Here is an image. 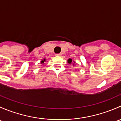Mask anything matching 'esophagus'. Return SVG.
I'll return each instance as SVG.
<instances>
[{
  "label": "esophagus",
  "mask_w": 121,
  "mask_h": 121,
  "mask_svg": "<svg viewBox=\"0 0 121 121\" xmlns=\"http://www.w3.org/2000/svg\"><path fill=\"white\" fill-rule=\"evenodd\" d=\"M61 53H58V54H56V56H61Z\"/></svg>",
  "instance_id": "esophagus-1"
}]
</instances>
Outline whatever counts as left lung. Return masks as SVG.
<instances>
[{
    "label": "left lung",
    "mask_w": 121,
    "mask_h": 121,
    "mask_svg": "<svg viewBox=\"0 0 121 121\" xmlns=\"http://www.w3.org/2000/svg\"><path fill=\"white\" fill-rule=\"evenodd\" d=\"M71 62H72V60L71 59H68V63H69V64H71Z\"/></svg>",
    "instance_id": "left-lung-1"
}]
</instances>
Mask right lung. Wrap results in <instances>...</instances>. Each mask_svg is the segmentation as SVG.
<instances>
[{
  "instance_id": "add662e5",
  "label": "right lung",
  "mask_w": 121,
  "mask_h": 121,
  "mask_svg": "<svg viewBox=\"0 0 121 121\" xmlns=\"http://www.w3.org/2000/svg\"><path fill=\"white\" fill-rule=\"evenodd\" d=\"M45 61H46V59H44L43 60H42V61H41V63H43Z\"/></svg>"
}]
</instances>
